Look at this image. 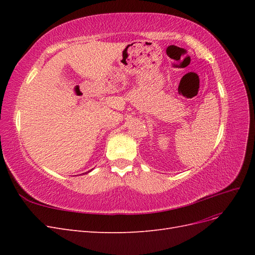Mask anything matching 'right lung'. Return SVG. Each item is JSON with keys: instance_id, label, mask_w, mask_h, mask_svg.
I'll use <instances>...</instances> for the list:
<instances>
[{"instance_id": "1", "label": "right lung", "mask_w": 255, "mask_h": 255, "mask_svg": "<svg viewBox=\"0 0 255 255\" xmlns=\"http://www.w3.org/2000/svg\"><path fill=\"white\" fill-rule=\"evenodd\" d=\"M90 171H91V170H90ZM88 172H89V171H88Z\"/></svg>"}]
</instances>
